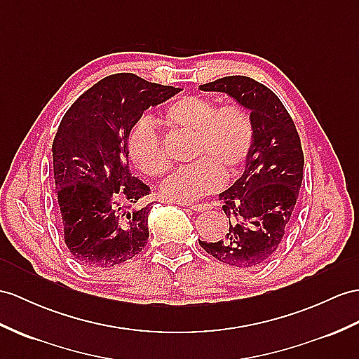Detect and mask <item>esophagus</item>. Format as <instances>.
Masks as SVG:
<instances>
[{
  "instance_id": "34e87169",
  "label": "esophagus",
  "mask_w": 359,
  "mask_h": 359,
  "mask_svg": "<svg viewBox=\"0 0 359 359\" xmlns=\"http://www.w3.org/2000/svg\"><path fill=\"white\" fill-rule=\"evenodd\" d=\"M182 205H186V207H189L190 210H194V212H205V210H210L212 208V205L210 204H207V203H203V204H182Z\"/></svg>"
}]
</instances>
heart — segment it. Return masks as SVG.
<instances>
[{
	"mask_svg": "<svg viewBox=\"0 0 359 359\" xmlns=\"http://www.w3.org/2000/svg\"><path fill=\"white\" fill-rule=\"evenodd\" d=\"M164 120L194 133L196 160L180 165L165 178L160 191L165 201L189 203L217 190L224 178H234L245 168L255 144V126L250 114L238 104L219 107L203 95H181L164 108ZM128 154L146 175L158 177L168 170L169 160L154 120L138 118L128 134Z\"/></svg>",
	"mask_w": 359,
	"mask_h": 359,
	"instance_id": "obj_1",
	"label": "heart"
}]
</instances>
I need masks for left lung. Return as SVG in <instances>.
<instances>
[{
	"mask_svg": "<svg viewBox=\"0 0 359 359\" xmlns=\"http://www.w3.org/2000/svg\"><path fill=\"white\" fill-rule=\"evenodd\" d=\"M225 93L250 111L255 144L242 177L219 194L229 233L217 242L199 241L222 264L255 268L280 245L299 198L303 149L294 121L280 99L247 76H226L199 86Z\"/></svg>",
	"mask_w": 359,
	"mask_h": 359,
	"instance_id": "8db88e82",
	"label": "left lung"
}]
</instances>
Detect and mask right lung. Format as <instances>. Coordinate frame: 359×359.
Segmentation results:
<instances>
[{
  "mask_svg": "<svg viewBox=\"0 0 359 359\" xmlns=\"http://www.w3.org/2000/svg\"><path fill=\"white\" fill-rule=\"evenodd\" d=\"M180 91L133 73L112 74L85 91L60 120L51 147L55 184L65 243L82 265H120L146 247L151 204L123 210L151 191L129 170L128 134L147 108Z\"/></svg>",
  "mask_w": 359,
  "mask_h": 359,
  "instance_id": "add662e5",
  "label": "right lung"
}]
</instances>
